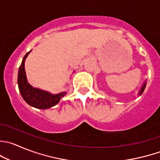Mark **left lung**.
Instances as JSON below:
<instances>
[{
  "mask_svg": "<svg viewBox=\"0 0 160 160\" xmlns=\"http://www.w3.org/2000/svg\"><path fill=\"white\" fill-rule=\"evenodd\" d=\"M145 86H146V82H145V83H144V85H143V87H142V89H141V91H140V92H139V94H142V93H143V91H144V90H145Z\"/></svg>",
  "mask_w": 160,
  "mask_h": 160,
  "instance_id": "obj_1",
  "label": "left lung"
}]
</instances>
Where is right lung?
Returning <instances> with one entry per match:
<instances>
[{
    "instance_id": "1",
    "label": "right lung",
    "mask_w": 160,
    "mask_h": 160,
    "mask_svg": "<svg viewBox=\"0 0 160 160\" xmlns=\"http://www.w3.org/2000/svg\"><path fill=\"white\" fill-rule=\"evenodd\" d=\"M30 52H27L23 58L21 66H19L18 73V84L22 97L23 98L26 103L32 107L41 109L51 108L57 105L60 99L66 94V92H62L58 94H52L46 91H41L37 88H33L29 84L26 77L24 63L26 57Z\"/></svg>"
}]
</instances>
